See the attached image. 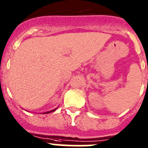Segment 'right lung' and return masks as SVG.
I'll use <instances>...</instances> for the list:
<instances>
[{
    "instance_id": "add662e5",
    "label": "right lung",
    "mask_w": 148,
    "mask_h": 148,
    "mask_svg": "<svg viewBox=\"0 0 148 148\" xmlns=\"http://www.w3.org/2000/svg\"><path fill=\"white\" fill-rule=\"evenodd\" d=\"M56 108H55V109H53V110H51V111H50V112H45V113H43V114H47V113H51V112H54V111L56 110Z\"/></svg>"
}]
</instances>
